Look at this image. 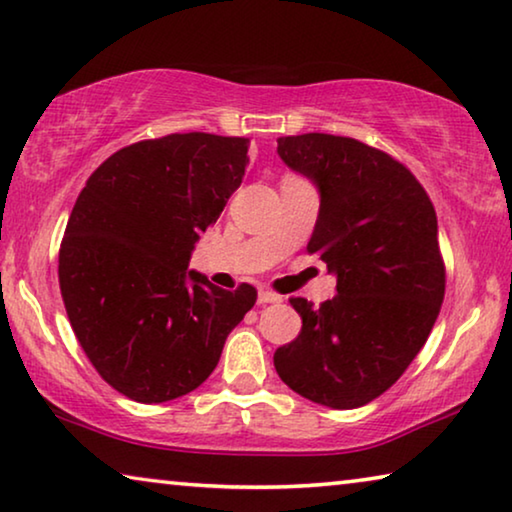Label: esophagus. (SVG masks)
Masks as SVG:
<instances>
[{"label":"esophagus","mask_w":512,"mask_h":512,"mask_svg":"<svg viewBox=\"0 0 512 512\" xmlns=\"http://www.w3.org/2000/svg\"><path fill=\"white\" fill-rule=\"evenodd\" d=\"M280 300H282V296L275 294V291H271V289H259V294H257V303H259V305L280 303Z\"/></svg>","instance_id":"1"}]
</instances>
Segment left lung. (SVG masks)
I'll return each instance as SVG.
<instances>
[{
	"instance_id": "8db88e82",
	"label": "left lung",
	"mask_w": 512,
	"mask_h": 512,
	"mask_svg": "<svg viewBox=\"0 0 512 512\" xmlns=\"http://www.w3.org/2000/svg\"><path fill=\"white\" fill-rule=\"evenodd\" d=\"M278 154L319 191L307 250L337 278V296L321 307L291 298L303 328L275 351V371L307 401L360 408L401 378L440 314L433 202L403 164L346 136H282Z\"/></svg>"
}]
</instances>
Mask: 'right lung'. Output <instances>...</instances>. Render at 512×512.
Segmentation results:
<instances>
[{"instance_id":"1","label":"right lung","mask_w":512,"mask_h":512,"mask_svg":"<svg viewBox=\"0 0 512 512\" xmlns=\"http://www.w3.org/2000/svg\"><path fill=\"white\" fill-rule=\"evenodd\" d=\"M248 139L170 134L104 161L72 207L59 250L70 326L107 383L139 403L193 392L255 305L189 271L191 253L241 186Z\"/></svg>"}]
</instances>
